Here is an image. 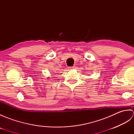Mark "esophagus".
<instances>
[{
  "label": "esophagus",
  "mask_w": 134,
  "mask_h": 134,
  "mask_svg": "<svg viewBox=\"0 0 134 134\" xmlns=\"http://www.w3.org/2000/svg\"><path fill=\"white\" fill-rule=\"evenodd\" d=\"M75 68V66H72V67H70L69 69L70 70H73V69H74Z\"/></svg>",
  "instance_id": "34e87169"
}]
</instances>
